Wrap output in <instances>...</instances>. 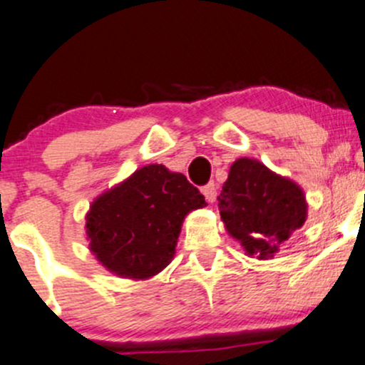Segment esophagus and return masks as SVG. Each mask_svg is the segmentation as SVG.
I'll return each instance as SVG.
<instances>
[{
  "label": "esophagus",
  "mask_w": 365,
  "mask_h": 365,
  "mask_svg": "<svg viewBox=\"0 0 365 365\" xmlns=\"http://www.w3.org/2000/svg\"><path fill=\"white\" fill-rule=\"evenodd\" d=\"M202 194H205L206 201L215 202V201H217V185H215L213 182H210L208 185L202 187Z\"/></svg>",
  "instance_id": "1"
}]
</instances>
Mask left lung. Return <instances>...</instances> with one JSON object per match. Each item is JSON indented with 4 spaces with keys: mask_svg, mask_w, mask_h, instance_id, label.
<instances>
[{
    "mask_svg": "<svg viewBox=\"0 0 365 365\" xmlns=\"http://www.w3.org/2000/svg\"><path fill=\"white\" fill-rule=\"evenodd\" d=\"M225 229L248 257H274L304 225L308 202L301 187L248 157L234 160L218 195Z\"/></svg>",
    "mask_w": 365,
    "mask_h": 365,
    "instance_id": "left-lung-1",
    "label": "left lung"
}]
</instances>
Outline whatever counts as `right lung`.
Instances as JSON below:
<instances>
[{"mask_svg":"<svg viewBox=\"0 0 365 365\" xmlns=\"http://www.w3.org/2000/svg\"><path fill=\"white\" fill-rule=\"evenodd\" d=\"M205 206L185 175L148 164L94 199L86 217L89 248L110 273L148 279L175 257L187 213Z\"/></svg>","mask_w":365,"mask_h":365,"instance_id":"right-lung-1","label":"right lung"}]
</instances>
